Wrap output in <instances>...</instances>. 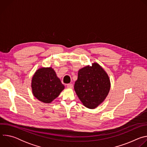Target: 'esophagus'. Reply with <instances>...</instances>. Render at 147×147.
Instances as JSON below:
<instances>
[{
    "label": "esophagus",
    "mask_w": 147,
    "mask_h": 147,
    "mask_svg": "<svg viewBox=\"0 0 147 147\" xmlns=\"http://www.w3.org/2000/svg\"><path fill=\"white\" fill-rule=\"evenodd\" d=\"M67 87L69 88H73V85L72 84H69L67 85Z\"/></svg>",
    "instance_id": "1"
}]
</instances>
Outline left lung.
Here are the masks:
<instances>
[{"mask_svg":"<svg viewBox=\"0 0 147 147\" xmlns=\"http://www.w3.org/2000/svg\"><path fill=\"white\" fill-rule=\"evenodd\" d=\"M111 88L107 73L96 62L80 69L74 90L83 105L95 109L106 99Z\"/></svg>","mask_w":147,"mask_h":147,"instance_id":"obj_1","label":"left lung"}]
</instances>
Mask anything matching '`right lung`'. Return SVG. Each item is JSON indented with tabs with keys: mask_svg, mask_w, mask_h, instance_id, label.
<instances>
[{
	"mask_svg": "<svg viewBox=\"0 0 147 147\" xmlns=\"http://www.w3.org/2000/svg\"><path fill=\"white\" fill-rule=\"evenodd\" d=\"M32 92L39 100L51 103L65 89L52 67H41L34 73L31 80Z\"/></svg>",
	"mask_w": 147,
	"mask_h": 147,
	"instance_id": "add662e5",
	"label": "right lung"
}]
</instances>
